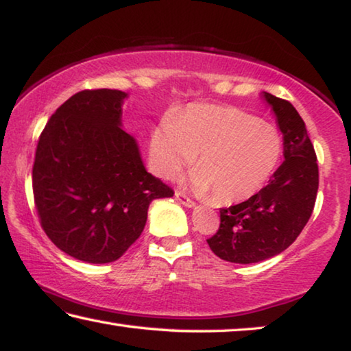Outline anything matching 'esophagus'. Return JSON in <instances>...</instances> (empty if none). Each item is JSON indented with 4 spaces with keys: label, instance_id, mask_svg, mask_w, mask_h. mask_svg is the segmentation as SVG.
<instances>
[{
    "label": "esophagus",
    "instance_id": "esophagus-1",
    "mask_svg": "<svg viewBox=\"0 0 351 351\" xmlns=\"http://www.w3.org/2000/svg\"><path fill=\"white\" fill-rule=\"evenodd\" d=\"M176 199L182 204V206H185V207H188V208H194V207H196V202L191 201L190 197H186L185 194L180 193V191H176Z\"/></svg>",
    "mask_w": 351,
    "mask_h": 351
}]
</instances>
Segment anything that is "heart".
Segmentation results:
<instances>
[{
    "label": "heart",
    "instance_id": "1",
    "mask_svg": "<svg viewBox=\"0 0 351 351\" xmlns=\"http://www.w3.org/2000/svg\"><path fill=\"white\" fill-rule=\"evenodd\" d=\"M155 174L172 179L193 161L190 183L223 206L254 196L282 157V136L273 123L235 108L194 104L174 111L150 133Z\"/></svg>",
    "mask_w": 351,
    "mask_h": 351
}]
</instances>
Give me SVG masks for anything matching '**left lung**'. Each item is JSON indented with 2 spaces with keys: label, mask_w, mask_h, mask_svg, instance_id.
<instances>
[{
  "label": "left lung",
  "mask_w": 351,
  "mask_h": 351,
  "mask_svg": "<svg viewBox=\"0 0 351 351\" xmlns=\"http://www.w3.org/2000/svg\"><path fill=\"white\" fill-rule=\"evenodd\" d=\"M262 97L282 133L284 161L254 196L219 210V229L207 243L232 263L262 262L287 250L309 221L319 190V166L304 121L290 101L268 93Z\"/></svg>",
  "instance_id": "8db88e82"
}]
</instances>
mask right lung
I'll use <instances>...</instances> for the list:
<instances>
[{
	"mask_svg": "<svg viewBox=\"0 0 351 351\" xmlns=\"http://www.w3.org/2000/svg\"><path fill=\"white\" fill-rule=\"evenodd\" d=\"M127 97L116 89L72 95L37 143L32 191L42 228L88 263L117 261L144 230L150 202L174 196L145 171L136 139L122 128Z\"/></svg>",
	"mask_w": 351,
	"mask_h": 351,
	"instance_id": "add662e5",
	"label": "right lung"
}]
</instances>
